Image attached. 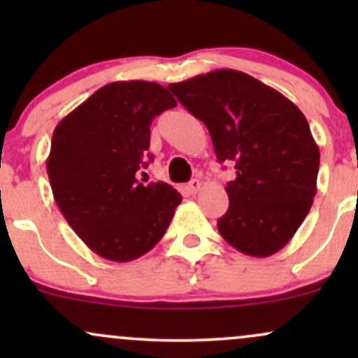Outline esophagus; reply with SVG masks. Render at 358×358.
<instances>
[{"label": "esophagus", "instance_id": "esophagus-1", "mask_svg": "<svg viewBox=\"0 0 358 358\" xmlns=\"http://www.w3.org/2000/svg\"><path fill=\"white\" fill-rule=\"evenodd\" d=\"M200 188H202V182H200V180H192L190 183H188V192L190 193H196L200 190Z\"/></svg>", "mask_w": 358, "mask_h": 358}]
</instances>
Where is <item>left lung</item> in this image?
<instances>
[{
  "instance_id": "left-lung-1",
  "label": "left lung",
  "mask_w": 358,
  "mask_h": 358,
  "mask_svg": "<svg viewBox=\"0 0 358 358\" xmlns=\"http://www.w3.org/2000/svg\"><path fill=\"white\" fill-rule=\"evenodd\" d=\"M207 126L220 163H236L229 210L217 220L232 248L254 257L282 249L313 205L320 150L306 117L282 94L248 73L220 69L170 84Z\"/></svg>"
}]
</instances>
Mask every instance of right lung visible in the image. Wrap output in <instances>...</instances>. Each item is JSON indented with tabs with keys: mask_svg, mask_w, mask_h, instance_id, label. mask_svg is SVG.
I'll use <instances>...</instances> for the list:
<instances>
[{
	"mask_svg": "<svg viewBox=\"0 0 358 358\" xmlns=\"http://www.w3.org/2000/svg\"><path fill=\"white\" fill-rule=\"evenodd\" d=\"M175 106L156 82H113L53 131L47 159L53 199L77 236L101 257L116 262L141 257L165 236L182 203L171 185H143L136 178L148 165L151 121Z\"/></svg>",
	"mask_w": 358,
	"mask_h": 358,
	"instance_id": "right-lung-1",
	"label": "right lung"
}]
</instances>
